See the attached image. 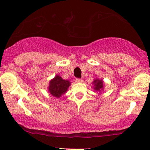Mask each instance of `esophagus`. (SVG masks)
I'll use <instances>...</instances> for the list:
<instances>
[{
    "label": "esophagus",
    "instance_id": "34e87169",
    "mask_svg": "<svg viewBox=\"0 0 150 150\" xmlns=\"http://www.w3.org/2000/svg\"><path fill=\"white\" fill-rule=\"evenodd\" d=\"M75 81L77 82V83H82L83 82V79H79V78H76Z\"/></svg>",
    "mask_w": 150,
    "mask_h": 150
}]
</instances>
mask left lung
<instances>
[{
    "label": "left lung",
    "instance_id": "left-lung-1",
    "mask_svg": "<svg viewBox=\"0 0 150 150\" xmlns=\"http://www.w3.org/2000/svg\"><path fill=\"white\" fill-rule=\"evenodd\" d=\"M93 83L94 84V89L96 91H100L103 88V81L100 79H95Z\"/></svg>",
    "mask_w": 150,
    "mask_h": 150
}]
</instances>
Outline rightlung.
Masks as SVG:
<instances>
[{
	"mask_svg": "<svg viewBox=\"0 0 150 150\" xmlns=\"http://www.w3.org/2000/svg\"><path fill=\"white\" fill-rule=\"evenodd\" d=\"M71 83L69 81L62 79L59 75H57L50 81L49 91L50 94L56 98H60L66 92Z\"/></svg>",
	"mask_w": 150,
	"mask_h": 150,
	"instance_id": "add662e5",
	"label": "right lung"
}]
</instances>
